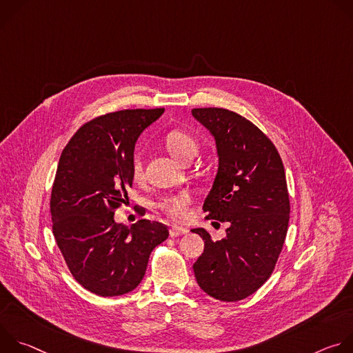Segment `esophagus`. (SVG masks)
<instances>
[{
	"instance_id": "1",
	"label": "esophagus",
	"mask_w": 353,
	"mask_h": 353,
	"mask_svg": "<svg viewBox=\"0 0 353 353\" xmlns=\"http://www.w3.org/2000/svg\"><path fill=\"white\" fill-rule=\"evenodd\" d=\"M187 233H188L187 229H181V228H176V226H173V228L170 229V236H172V237L183 236V234H187Z\"/></svg>"
}]
</instances>
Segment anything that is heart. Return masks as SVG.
Returning a JSON list of instances; mask_svg holds the SVG:
<instances>
[{"label": "heart", "mask_w": 353, "mask_h": 353, "mask_svg": "<svg viewBox=\"0 0 353 353\" xmlns=\"http://www.w3.org/2000/svg\"><path fill=\"white\" fill-rule=\"evenodd\" d=\"M165 145L172 157L184 162L187 159H192L196 152V141L195 138L184 130H172L165 137ZM131 173L135 180H139L143 174L142 161L138 155L132 158L131 162ZM192 203V195L190 192H177L169 194L158 199L157 208L170 218L174 222H185L190 216V205Z\"/></svg>", "instance_id": "obj_1"}]
</instances>
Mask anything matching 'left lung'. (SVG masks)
Here are the masks:
<instances>
[{
  "instance_id": "left-lung-1",
  "label": "left lung",
  "mask_w": 353,
  "mask_h": 353,
  "mask_svg": "<svg viewBox=\"0 0 353 353\" xmlns=\"http://www.w3.org/2000/svg\"><path fill=\"white\" fill-rule=\"evenodd\" d=\"M215 137L219 169L203 210L207 219L229 222L226 237L205 240L192 265L207 294L237 301L257 292L271 276L289 223V192L282 159L272 141L245 117L222 108L192 109Z\"/></svg>"
}]
</instances>
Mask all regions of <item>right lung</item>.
Wrapping results in <instances>:
<instances>
[{
  "mask_svg": "<svg viewBox=\"0 0 353 353\" xmlns=\"http://www.w3.org/2000/svg\"><path fill=\"white\" fill-rule=\"evenodd\" d=\"M163 112L127 109L94 117L61 154L50 198L53 233L74 279L94 294L134 290L152 250L169 236L168 226L157 221L139 219L131 228L114 222L132 185L135 142Z\"/></svg>",
  "mask_w": 353,
  "mask_h": 353,
  "instance_id": "add662e5",
  "label": "right lung"
}]
</instances>
